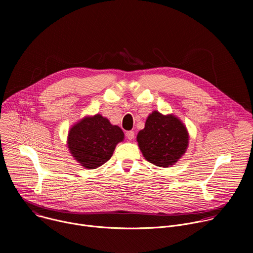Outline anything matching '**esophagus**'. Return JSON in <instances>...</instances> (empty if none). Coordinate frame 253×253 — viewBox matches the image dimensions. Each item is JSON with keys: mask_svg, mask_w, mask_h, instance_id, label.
<instances>
[{"mask_svg": "<svg viewBox=\"0 0 253 253\" xmlns=\"http://www.w3.org/2000/svg\"><path fill=\"white\" fill-rule=\"evenodd\" d=\"M134 136H135V134H134L133 131H127V132H126V137H127L128 140L131 141L132 139H134Z\"/></svg>", "mask_w": 253, "mask_h": 253, "instance_id": "esophagus-1", "label": "esophagus"}]
</instances>
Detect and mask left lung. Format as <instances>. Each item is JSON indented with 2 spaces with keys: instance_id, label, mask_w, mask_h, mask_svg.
I'll return each mask as SVG.
<instances>
[{
  "instance_id": "obj_1",
  "label": "left lung",
  "mask_w": 253,
  "mask_h": 253,
  "mask_svg": "<svg viewBox=\"0 0 253 253\" xmlns=\"http://www.w3.org/2000/svg\"><path fill=\"white\" fill-rule=\"evenodd\" d=\"M189 135L185 125L172 114L162 115L153 111L145 127L137 135L138 146L147 161L169 167L181 158L188 147Z\"/></svg>"
}]
</instances>
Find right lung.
<instances>
[{"label":"right lung","mask_w":253,"mask_h":253,"mask_svg":"<svg viewBox=\"0 0 253 253\" xmlns=\"http://www.w3.org/2000/svg\"><path fill=\"white\" fill-rule=\"evenodd\" d=\"M124 133L100 114L87 116L72 126L68 134V148L83 167L95 169L109 160Z\"/></svg>","instance_id":"1"}]
</instances>
